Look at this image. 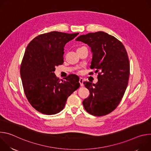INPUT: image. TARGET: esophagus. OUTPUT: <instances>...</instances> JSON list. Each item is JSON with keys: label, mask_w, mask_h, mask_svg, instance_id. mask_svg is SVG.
I'll return each mask as SVG.
<instances>
[{"label": "esophagus", "mask_w": 151, "mask_h": 151, "mask_svg": "<svg viewBox=\"0 0 151 151\" xmlns=\"http://www.w3.org/2000/svg\"><path fill=\"white\" fill-rule=\"evenodd\" d=\"M79 83H80V85L82 86V87H83V79L82 78H79Z\"/></svg>", "instance_id": "obj_1"}]
</instances>
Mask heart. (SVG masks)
<instances>
[{
    "label": "heart",
    "mask_w": 151,
    "mask_h": 151,
    "mask_svg": "<svg viewBox=\"0 0 151 151\" xmlns=\"http://www.w3.org/2000/svg\"><path fill=\"white\" fill-rule=\"evenodd\" d=\"M82 47H80V48H78V49H79V48H82ZM78 49H77V50H78Z\"/></svg>",
    "instance_id": "heart-1"
}]
</instances>
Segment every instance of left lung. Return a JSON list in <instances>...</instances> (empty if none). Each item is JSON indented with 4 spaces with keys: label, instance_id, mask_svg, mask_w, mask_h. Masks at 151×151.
Returning <instances> with one entry per match:
<instances>
[{
    "label": "left lung",
    "instance_id": "8db88e82",
    "mask_svg": "<svg viewBox=\"0 0 151 151\" xmlns=\"http://www.w3.org/2000/svg\"><path fill=\"white\" fill-rule=\"evenodd\" d=\"M76 40L91 47L93 59L90 68L99 72L96 84L83 82L90 94L83 101V106L94 116L109 114L119 105L128 85L130 63L127 51L120 40L103 32L81 35Z\"/></svg>",
    "mask_w": 151,
    "mask_h": 151
}]
</instances>
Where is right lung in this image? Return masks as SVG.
<instances>
[{
	"label": "right lung",
	"mask_w": 151,
	"mask_h": 151,
	"mask_svg": "<svg viewBox=\"0 0 151 151\" xmlns=\"http://www.w3.org/2000/svg\"><path fill=\"white\" fill-rule=\"evenodd\" d=\"M79 33L51 32L35 37L27 45L20 67L25 95L38 112L54 115L61 111L68 98L79 87V78L70 74L60 79L54 72L64 62V47Z\"/></svg>",
	"instance_id": "obj_1"
}]
</instances>
